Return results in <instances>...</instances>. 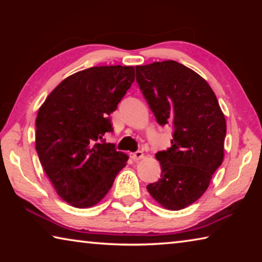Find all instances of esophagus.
<instances>
[{
  "label": "esophagus",
  "mask_w": 262,
  "mask_h": 262,
  "mask_svg": "<svg viewBox=\"0 0 262 262\" xmlns=\"http://www.w3.org/2000/svg\"><path fill=\"white\" fill-rule=\"evenodd\" d=\"M130 157L134 159V161H140V159H142L144 157V154L142 152V151H136V152H133V154H130Z\"/></svg>",
  "instance_id": "1"
}]
</instances>
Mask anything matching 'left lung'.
<instances>
[{"label": "left lung", "instance_id": "1", "mask_svg": "<svg viewBox=\"0 0 262 262\" xmlns=\"http://www.w3.org/2000/svg\"><path fill=\"white\" fill-rule=\"evenodd\" d=\"M136 82L159 125L173 126L171 148L156 154L162 176L148 192L168 210L199 200L224 158L227 122L209 84L173 60L136 66Z\"/></svg>", "mask_w": 262, "mask_h": 262}]
</instances>
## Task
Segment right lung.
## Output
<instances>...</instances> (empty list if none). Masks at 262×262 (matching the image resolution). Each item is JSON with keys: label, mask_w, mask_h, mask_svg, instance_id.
<instances>
[{"label": "right lung", "mask_w": 262, "mask_h": 262, "mask_svg": "<svg viewBox=\"0 0 262 262\" xmlns=\"http://www.w3.org/2000/svg\"><path fill=\"white\" fill-rule=\"evenodd\" d=\"M135 79L134 67L100 66L64 78L38 111L35 150L53 187L76 208L103 200L128 156L106 143L114 112Z\"/></svg>", "instance_id": "add662e5"}]
</instances>
